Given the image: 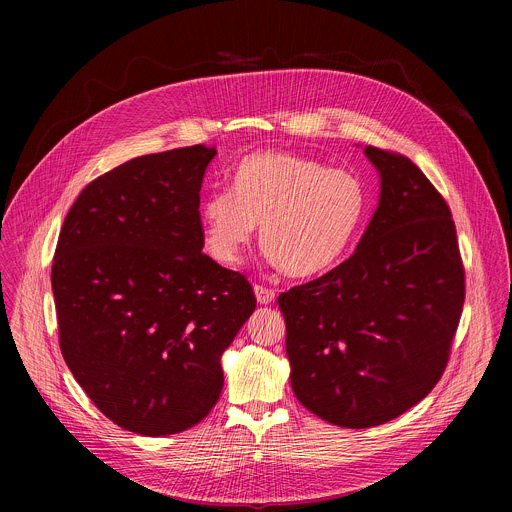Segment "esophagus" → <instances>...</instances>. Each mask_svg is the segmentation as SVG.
I'll use <instances>...</instances> for the list:
<instances>
[{
	"mask_svg": "<svg viewBox=\"0 0 512 512\" xmlns=\"http://www.w3.org/2000/svg\"><path fill=\"white\" fill-rule=\"evenodd\" d=\"M253 291H255L257 302L263 304V306H267V304H271V302L275 300V291H273V289H267V287H263V285H255Z\"/></svg>",
	"mask_w": 512,
	"mask_h": 512,
	"instance_id": "34e87169",
	"label": "esophagus"
}]
</instances>
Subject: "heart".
<instances>
[{
	"label": "heart",
	"instance_id": "1",
	"mask_svg": "<svg viewBox=\"0 0 512 512\" xmlns=\"http://www.w3.org/2000/svg\"><path fill=\"white\" fill-rule=\"evenodd\" d=\"M367 210V192L348 170L289 152L243 158L233 188L208 192L198 206L206 251L239 265L259 225L265 255L287 275L308 279L348 251Z\"/></svg>",
	"mask_w": 512,
	"mask_h": 512
}]
</instances>
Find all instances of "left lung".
<instances>
[{
    "label": "left lung",
    "mask_w": 512,
    "mask_h": 512,
    "mask_svg": "<svg viewBox=\"0 0 512 512\" xmlns=\"http://www.w3.org/2000/svg\"><path fill=\"white\" fill-rule=\"evenodd\" d=\"M364 156L381 192L358 247L277 300L291 389L308 411L348 429L387 423L427 397L464 306L446 200L411 160L373 145Z\"/></svg>",
    "instance_id": "1"
}]
</instances>
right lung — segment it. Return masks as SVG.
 I'll return each mask as SVG.
<instances>
[{
    "mask_svg": "<svg viewBox=\"0 0 512 512\" xmlns=\"http://www.w3.org/2000/svg\"><path fill=\"white\" fill-rule=\"evenodd\" d=\"M214 148L133 158L68 210L52 265L60 350L119 427L172 435L223 391L221 356L255 312L251 283L202 253L200 188Z\"/></svg>",
    "mask_w": 512,
    "mask_h": 512,
    "instance_id": "add662e5",
    "label": "right lung"
}]
</instances>
